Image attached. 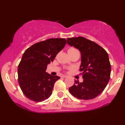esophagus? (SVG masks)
<instances>
[{
    "instance_id": "34e87169",
    "label": "esophagus",
    "mask_w": 125,
    "mask_h": 125,
    "mask_svg": "<svg viewBox=\"0 0 125 125\" xmlns=\"http://www.w3.org/2000/svg\"><path fill=\"white\" fill-rule=\"evenodd\" d=\"M67 77V76H66V75H62V77L63 78V79H65V78H66Z\"/></svg>"
}]
</instances>
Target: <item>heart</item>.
<instances>
[{
	"mask_svg": "<svg viewBox=\"0 0 125 125\" xmlns=\"http://www.w3.org/2000/svg\"><path fill=\"white\" fill-rule=\"evenodd\" d=\"M77 51H78V50L77 49H76V48H70L68 49V51H67V52H68V53H70V52H77Z\"/></svg>",
	"mask_w": 125,
	"mask_h": 125,
	"instance_id": "b5f03b06",
	"label": "heart"
}]
</instances>
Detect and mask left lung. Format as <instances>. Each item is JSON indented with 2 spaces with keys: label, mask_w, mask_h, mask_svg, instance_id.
I'll list each match as a JSON object with an SVG mask.
<instances>
[{
  "label": "left lung",
  "mask_w": 125,
  "mask_h": 125,
  "mask_svg": "<svg viewBox=\"0 0 125 125\" xmlns=\"http://www.w3.org/2000/svg\"><path fill=\"white\" fill-rule=\"evenodd\" d=\"M67 43L80 51V71L83 79L82 83L75 80L69 92L80 100H92L101 94L110 79L108 54L97 43L82 37L67 38Z\"/></svg>",
  "instance_id": "1"
}]
</instances>
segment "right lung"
<instances>
[{
  "mask_svg": "<svg viewBox=\"0 0 125 125\" xmlns=\"http://www.w3.org/2000/svg\"><path fill=\"white\" fill-rule=\"evenodd\" d=\"M64 38H51L36 43L22 55L18 66V80L22 93L30 100L48 99L60 77L46 72L47 65L65 46Z\"/></svg>",
  "mask_w": 125,
  "mask_h": 125,
  "instance_id": "obj_1",
  "label": "right lung"
}]
</instances>
